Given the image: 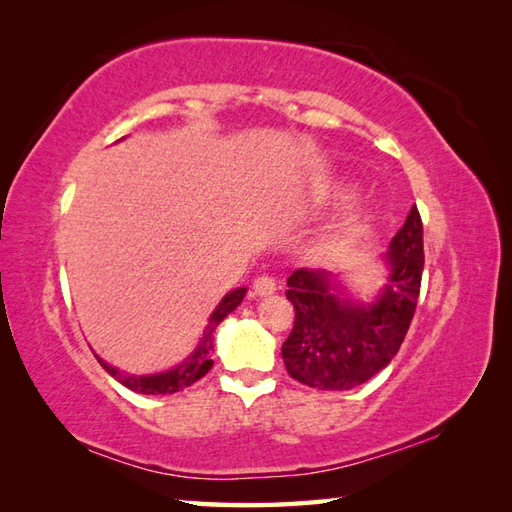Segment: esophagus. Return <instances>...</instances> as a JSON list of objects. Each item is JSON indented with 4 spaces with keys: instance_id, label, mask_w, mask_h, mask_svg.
I'll use <instances>...</instances> for the list:
<instances>
[{
    "instance_id": "obj_1",
    "label": "esophagus",
    "mask_w": 512,
    "mask_h": 512,
    "mask_svg": "<svg viewBox=\"0 0 512 512\" xmlns=\"http://www.w3.org/2000/svg\"><path fill=\"white\" fill-rule=\"evenodd\" d=\"M253 290H255L257 297H268V295H273V292L277 290V281L273 277L262 275V277H257L253 281Z\"/></svg>"
}]
</instances>
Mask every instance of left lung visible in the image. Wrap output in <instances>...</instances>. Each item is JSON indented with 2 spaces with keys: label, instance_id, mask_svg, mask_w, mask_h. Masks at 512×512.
<instances>
[{
  "label": "left lung",
  "instance_id": "8db88e82",
  "mask_svg": "<svg viewBox=\"0 0 512 512\" xmlns=\"http://www.w3.org/2000/svg\"><path fill=\"white\" fill-rule=\"evenodd\" d=\"M385 259L389 284L367 306L345 299L325 270L299 268L288 277L286 297L295 306V325L281 356L292 378L317 389H352L398 354L416 312L424 268L418 206H411Z\"/></svg>",
  "mask_w": 512,
  "mask_h": 512
}]
</instances>
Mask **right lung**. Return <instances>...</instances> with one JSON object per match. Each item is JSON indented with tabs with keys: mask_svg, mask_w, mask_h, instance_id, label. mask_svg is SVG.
Instances as JSON below:
<instances>
[{
	"mask_svg": "<svg viewBox=\"0 0 512 512\" xmlns=\"http://www.w3.org/2000/svg\"><path fill=\"white\" fill-rule=\"evenodd\" d=\"M246 295V288H237L233 292H228V295L220 301V306H217L211 314L209 319V325L204 328V334L200 339V345L198 350H195L187 361L180 363L178 367L169 369V372H162V374H151V376H134V374H123L118 372L116 367L107 365L103 358H99V363L103 365V369L110 376H114L118 383H123L127 389L136 391V394H176V391L180 389H187L191 387L195 380H200L209 369L213 367V361H211V350H213V332L217 325H220V321L226 317V314H231L239 303H242Z\"/></svg>",
	"mask_w": 512,
	"mask_h": 512,
	"instance_id": "obj_1",
	"label": "right lung"
}]
</instances>
